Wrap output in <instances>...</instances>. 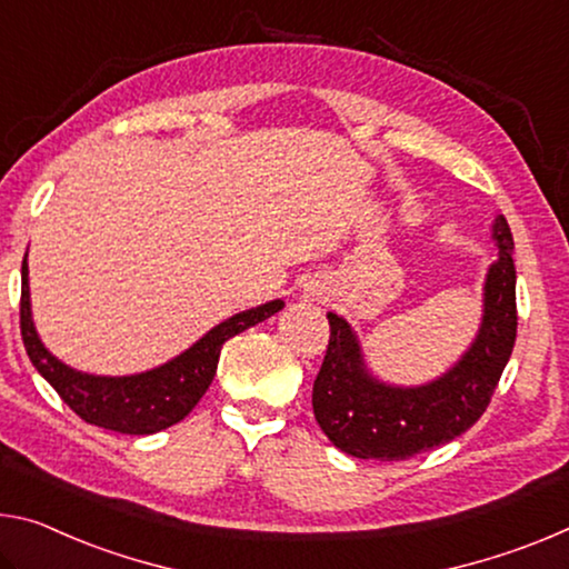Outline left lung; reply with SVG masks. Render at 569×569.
I'll use <instances>...</instances> for the list:
<instances>
[{"mask_svg":"<svg viewBox=\"0 0 569 569\" xmlns=\"http://www.w3.org/2000/svg\"><path fill=\"white\" fill-rule=\"evenodd\" d=\"M499 260L483 286L479 337L443 377L420 387H392L367 372L349 323L327 313L331 337L313 380V415L333 446L355 458L405 461L461 436L489 408L517 341L513 238L503 214L493 222Z\"/></svg>","mask_w":569,"mask_h":569,"instance_id":"left-lung-1","label":"left lung"}]
</instances>
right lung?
I'll use <instances>...</instances> for the list:
<instances>
[{
    "label": "right lung",
    "mask_w": 569,
    "mask_h": 569,
    "mask_svg": "<svg viewBox=\"0 0 569 569\" xmlns=\"http://www.w3.org/2000/svg\"><path fill=\"white\" fill-rule=\"evenodd\" d=\"M283 309V301H268L248 309L210 329L197 345L149 372L131 377H98L62 365L52 357L38 337L30 311V283H27V256L22 260V299L20 329L27 357L34 369L48 380L62 402L90 426L151 436L174 422L184 420L218 372L220 349L236 333L256 327Z\"/></svg>",
    "instance_id": "right-lung-1"
}]
</instances>
